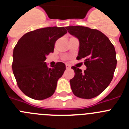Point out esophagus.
I'll list each match as a JSON object with an SVG mask.
<instances>
[{"label": "esophagus", "mask_w": 129, "mask_h": 129, "mask_svg": "<svg viewBox=\"0 0 129 129\" xmlns=\"http://www.w3.org/2000/svg\"><path fill=\"white\" fill-rule=\"evenodd\" d=\"M66 68H67V69H70V66L68 65V64H66Z\"/></svg>", "instance_id": "esophagus-1"}]
</instances>
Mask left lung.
<instances>
[{
	"label": "left lung",
	"instance_id": "left-lung-1",
	"mask_svg": "<svg viewBox=\"0 0 129 129\" xmlns=\"http://www.w3.org/2000/svg\"><path fill=\"white\" fill-rule=\"evenodd\" d=\"M68 33L79 40L77 60H83L86 69L82 72L76 67L75 76L70 80L75 95L92 99L100 95L113 78L117 61L114 46L100 31L81 26L66 27Z\"/></svg>",
	"mask_w": 129,
	"mask_h": 129
}]
</instances>
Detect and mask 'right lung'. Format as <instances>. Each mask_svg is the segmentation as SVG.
<instances>
[{"mask_svg":"<svg viewBox=\"0 0 129 129\" xmlns=\"http://www.w3.org/2000/svg\"><path fill=\"white\" fill-rule=\"evenodd\" d=\"M67 33L64 27H47L24 34L13 49L12 70L20 90L30 98L42 100L55 91L66 70L64 63L48 67L46 56L53 53L55 41Z\"/></svg>","mask_w":129,"mask_h":129,"instance_id":"right-lung-1","label":"right lung"}]
</instances>
